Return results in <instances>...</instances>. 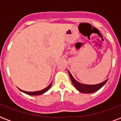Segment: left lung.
Wrapping results in <instances>:
<instances>
[{"label": "left lung", "mask_w": 121, "mask_h": 121, "mask_svg": "<svg viewBox=\"0 0 121 121\" xmlns=\"http://www.w3.org/2000/svg\"><path fill=\"white\" fill-rule=\"evenodd\" d=\"M68 73H69V75L70 77L71 80H72V83H73V84L74 86L76 88V89L78 90L79 92H82V93H85V94H90V93H93V92L97 91L99 89H100L106 83V82L108 80V79H107L103 82L96 85L83 84V83H80L76 80L73 77V76L72 75V74L70 73V72L69 71H68Z\"/></svg>", "instance_id": "left-lung-1"}]
</instances>
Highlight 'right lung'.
Returning a JSON list of instances; mask_svg holds the SVG:
<instances>
[{"instance_id":"add662e5","label":"right lung","mask_w":121,"mask_h":121,"mask_svg":"<svg viewBox=\"0 0 121 121\" xmlns=\"http://www.w3.org/2000/svg\"><path fill=\"white\" fill-rule=\"evenodd\" d=\"M51 84H52V83H51L49 85V86H47L46 88H45L44 89L42 90H39V91H36V92H26V91H24V90H22L21 89H19L21 91H22L24 93H25L26 94H28L29 95H41V94H44V93H45L46 92H47L48 90H49L50 87L51 86Z\"/></svg>"}]
</instances>
